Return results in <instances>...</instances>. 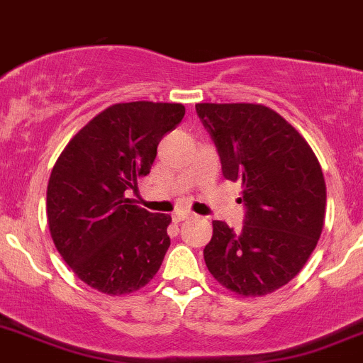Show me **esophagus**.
Listing matches in <instances>:
<instances>
[{
  "label": "esophagus",
  "mask_w": 363,
  "mask_h": 363,
  "mask_svg": "<svg viewBox=\"0 0 363 363\" xmlns=\"http://www.w3.org/2000/svg\"><path fill=\"white\" fill-rule=\"evenodd\" d=\"M186 218H192V213H189V211H177L173 215L174 222H183V220H186Z\"/></svg>",
  "instance_id": "esophagus-1"
}]
</instances>
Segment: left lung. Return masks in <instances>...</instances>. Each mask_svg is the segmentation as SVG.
<instances>
[{"instance_id": "1", "label": "left lung", "mask_w": 363, "mask_h": 363, "mask_svg": "<svg viewBox=\"0 0 363 363\" xmlns=\"http://www.w3.org/2000/svg\"><path fill=\"white\" fill-rule=\"evenodd\" d=\"M227 180H241V233L213 222L204 260L241 297L272 294L298 274L321 236L327 186L308 141L279 113L255 103H197Z\"/></svg>"}]
</instances>
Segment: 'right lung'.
Wrapping results in <instances>:
<instances>
[{
  "label": "right lung",
  "mask_w": 363,
  "mask_h": 363,
  "mask_svg": "<svg viewBox=\"0 0 363 363\" xmlns=\"http://www.w3.org/2000/svg\"><path fill=\"white\" fill-rule=\"evenodd\" d=\"M180 103L133 101L108 106L66 145L47 186L54 245L91 289L125 295L157 274L171 245V216L125 197L147 177L164 134L182 122Z\"/></svg>",
  "instance_id": "add662e5"
}]
</instances>
